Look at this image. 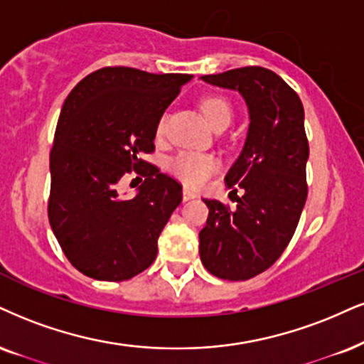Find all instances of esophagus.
<instances>
[{"label": "esophagus", "mask_w": 364, "mask_h": 364, "mask_svg": "<svg viewBox=\"0 0 364 364\" xmlns=\"http://www.w3.org/2000/svg\"><path fill=\"white\" fill-rule=\"evenodd\" d=\"M182 197H183V200H192V199H196L197 197V192H194L191 189V187H183V191H182Z\"/></svg>", "instance_id": "34e87169"}]
</instances>
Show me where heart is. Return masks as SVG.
<instances>
[{
	"instance_id": "1",
	"label": "heart",
	"mask_w": 364,
	"mask_h": 364,
	"mask_svg": "<svg viewBox=\"0 0 364 364\" xmlns=\"http://www.w3.org/2000/svg\"><path fill=\"white\" fill-rule=\"evenodd\" d=\"M200 109H203L205 119H208V123L210 124V128H213L214 132L221 128L226 129L231 124L232 109L230 102L223 100V97H204L203 102H200ZM164 129L165 119L161 118L159 121V127H156V133L161 134ZM168 167L178 178H182L183 182L191 183V186H200V183L205 182V178L218 168V161L209 155L182 151V154L175 155L173 159L170 160Z\"/></svg>"
}]
</instances>
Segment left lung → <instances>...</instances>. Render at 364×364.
Listing matches in <instances>:
<instances>
[{"mask_svg": "<svg viewBox=\"0 0 364 364\" xmlns=\"http://www.w3.org/2000/svg\"><path fill=\"white\" fill-rule=\"evenodd\" d=\"M200 79L240 92L250 114L243 150L224 178L228 187H241L245 194L235 210L203 199L209 218L199 232L200 262L223 280H248L280 258L306 205L304 106L280 75L263 67Z\"/></svg>", "mask_w": 364, "mask_h": 364, "instance_id": "1", "label": "left lung"}]
</instances>
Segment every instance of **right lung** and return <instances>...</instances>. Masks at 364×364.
<instances>
[{"label":"right lung","instance_id":"add662e5","mask_svg":"<svg viewBox=\"0 0 364 364\" xmlns=\"http://www.w3.org/2000/svg\"><path fill=\"white\" fill-rule=\"evenodd\" d=\"M191 79L105 67L64 101L50 151L48 221L67 259L84 275L123 282L155 262L182 186L138 156L155 150L161 114ZM132 169L146 181L134 198H124L119 182Z\"/></svg>","mask_w":364,"mask_h":364}]
</instances>
